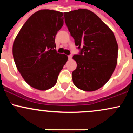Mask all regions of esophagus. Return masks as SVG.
Wrapping results in <instances>:
<instances>
[{
  "instance_id": "34e87169",
  "label": "esophagus",
  "mask_w": 133,
  "mask_h": 133,
  "mask_svg": "<svg viewBox=\"0 0 133 133\" xmlns=\"http://www.w3.org/2000/svg\"><path fill=\"white\" fill-rule=\"evenodd\" d=\"M72 55H69V56H68V58L69 60H71V59H72Z\"/></svg>"
}]
</instances>
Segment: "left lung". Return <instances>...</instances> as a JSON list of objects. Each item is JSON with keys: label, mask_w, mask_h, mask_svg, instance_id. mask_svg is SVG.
I'll return each mask as SVG.
<instances>
[{"label": "left lung", "mask_w": 133, "mask_h": 133, "mask_svg": "<svg viewBox=\"0 0 133 133\" xmlns=\"http://www.w3.org/2000/svg\"><path fill=\"white\" fill-rule=\"evenodd\" d=\"M65 22L78 48L73 56L77 68L72 73L74 84L94 91L111 78L116 67L118 46L113 32L97 15L84 9L64 13Z\"/></svg>", "instance_id": "8db88e82"}]
</instances>
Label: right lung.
<instances>
[{
    "label": "right lung",
    "mask_w": 133,
    "mask_h": 133,
    "mask_svg": "<svg viewBox=\"0 0 133 133\" xmlns=\"http://www.w3.org/2000/svg\"><path fill=\"white\" fill-rule=\"evenodd\" d=\"M64 24L63 13L43 9L33 14L23 25L13 43L18 71L35 89L45 91L57 82L68 56L54 49L55 37Z\"/></svg>",
    "instance_id": "add662e5"
}]
</instances>
